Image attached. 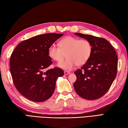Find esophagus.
<instances>
[{
	"instance_id": "obj_1",
	"label": "esophagus",
	"mask_w": 128,
	"mask_h": 128,
	"mask_svg": "<svg viewBox=\"0 0 128 128\" xmlns=\"http://www.w3.org/2000/svg\"><path fill=\"white\" fill-rule=\"evenodd\" d=\"M64 74L65 75H67V74H70V72L67 71H64Z\"/></svg>"
}]
</instances>
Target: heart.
<instances>
[{"mask_svg":"<svg viewBox=\"0 0 128 128\" xmlns=\"http://www.w3.org/2000/svg\"><path fill=\"white\" fill-rule=\"evenodd\" d=\"M60 46L55 44L50 46L48 50L50 56L57 62L58 66L66 70H71L76 65L81 66L88 61L92 54V46L90 41L86 39H80L68 36L60 40Z\"/></svg>","mask_w":128,"mask_h":128,"instance_id":"heart-1","label":"heart"}]
</instances>
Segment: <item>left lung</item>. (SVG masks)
<instances>
[{
  "instance_id": "8db88e82",
  "label": "left lung",
  "mask_w": 128,
  "mask_h": 128,
  "mask_svg": "<svg viewBox=\"0 0 128 128\" xmlns=\"http://www.w3.org/2000/svg\"><path fill=\"white\" fill-rule=\"evenodd\" d=\"M74 34L90 41L92 50L88 61L74 72L77 77L74 88L85 99H98L107 92L116 78L117 54L105 38L80 33Z\"/></svg>"
}]
</instances>
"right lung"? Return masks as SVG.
<instances>
[{
    "mask_svg": "<svg viewBox=\"0 0 128 128\" xmlns=\"http://www.w3.org/2000/svg\"><path fill=\"white\" fill-rule=\"evenodd\" d=\"M64 34L46 33L20 42L12 52L10 71L16 88L34 102H43L54 94L58 77L64 75L59 67L48 70L52 61L48 50Z\"/></svg>",
    "mask_w": 128,
    "mask_h": 128,
    "instance_id": "1",
    "label": "right lung"
}]
</instances>
